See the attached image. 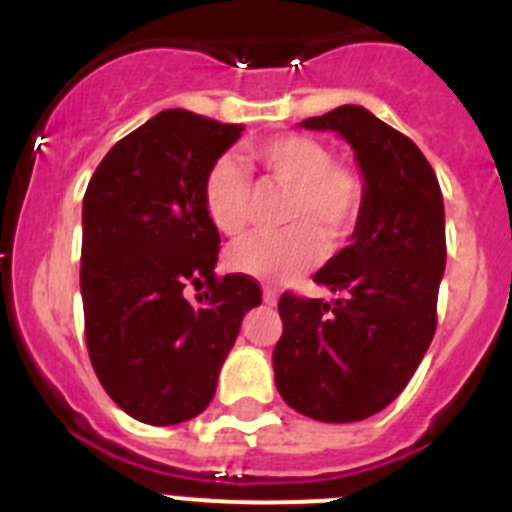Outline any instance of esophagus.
<instances>
[{
  "label": "esophagus",
  "instance_id": "34e87169",
  "mask_svg": "<svg viewBox=\"0 0 512 512\" xmlns=\"http://www.w3.org/2000/svg\"><path fill=\"white\" fill-rule=\"evenodd\" d=\"M264 302L266 305H277V289L264 287Z\"/></svg>",
  "mask_w": 512,
  "mask_h": 512
}]
</instances>
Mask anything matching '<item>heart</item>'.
<instances>
[{
	"label": "heart",
	"instance_id": "heart-1",
	"mask_svg": "<svg viewBox=\"0 0 512 512\" xmlns=\"http://www.w3.org/2000/svg\"><path fill=\"white\" fill-rule=\"evenodd\" d=\"M253 156L279 184L292 189L284 233H256L235 243L230 269L261 282L300 277L323 259L325 241L351 233L361 210V179L333 161L328 146L310 135H279L253 148ZM207 217L220 233L238 235L251 215V179L241 158L225 153L202 184Z\"/></svg>",
	"mask_w": 512,
	"mask_h": 512
}]
</instances>
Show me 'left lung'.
<instances>
[{
	"mask_svg": "<svg viewBox=\"0 0 512 512\" xmlns=\"http://www.w3.org/2000/svg\"><path fill=\"white\" fill-rule=\"evenodd\" d=\"M300 125L346 140L364 187L351 243L312 277L336 300H279L274 379L297 413L356 423L405 390L433 341L446 269L443 197L420 148L366 107L343 104Z\"/></svg>",
	"mask_w": 512,
	"mask_h": 512,
	"instance_id": "1",
	"label": "left lung"
}]
</instances>
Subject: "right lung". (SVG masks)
<instances>
[{"instance_id":"add662e5","label":"right lung","mask_w":512,"mask_h":512,"mask_svg":"<svg viewBox=\"0 0 512 512\" xmlns=\"http://www.w3.org/2000/svg\"><path fill=\"white\" fill-rule=\"evenodd\" d=\"M241 125L164 110L115 143L81 205V302L94 372L135 420L176 425L215 397L246 312L261 289L217 279L220 233L202 184ZM208 284L189 303L183 289Z\"/></svg>"}]
</instances>
